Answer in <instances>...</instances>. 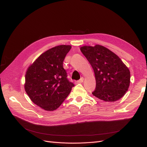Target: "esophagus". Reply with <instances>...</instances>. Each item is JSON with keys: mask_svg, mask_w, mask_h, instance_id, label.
I'll list each match as a JSON object with an SVG mask.
<instances>
[{"mask_svg": "<svg viewBox=\"0 0 147 147\" xmlns=\"http://www.w3.org/2000/svg\"><path fill=\"white\" fill-rule=\"evenodd\" d=\"M83 80H84V78L83 77H82L79 80H78L77 82V83H82L83 82Z\"/></svg>", "mask_w": 147, "mask_h": 147, "instance_id": "obj_1", "label": "esophagus"}]
</instances>
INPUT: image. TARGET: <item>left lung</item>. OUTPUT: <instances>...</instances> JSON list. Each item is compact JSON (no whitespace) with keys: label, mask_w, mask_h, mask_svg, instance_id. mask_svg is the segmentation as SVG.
I'll return each mask as SVG.
<instances>
[{"label":"left lung","mask_w":147,"mask_h":147,"mask_svg":"<svg viewBox=\"0 0 147 147\" xmlns=\"http://www.w3.org/2000/svg\"><path fill=\"white\" fill-rule=\"evenodd\" d=\"M80 51L94 70L96 86L92 95L107 104L121 99L128 90L131 78L129 69L121 59L100 45L83 46Z\"/></svg>","instance_id":"left-lung-1"}]
</instances>
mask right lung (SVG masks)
Masks as SVG:
<instances>
[{"mask_svg": "<svg viewBox=\"0 0 147 147\" xmlns=\"http://www.w3.org/2000/svg\"><path fill=\"white\" fill-rule=\"evenodd\" d=\"M71 48L62 45L49 49L26 70L25 91L35 104L46 111L58 108L74 86L67 78L63 65Z\"/></svg>", "mask_w": 147, "mask_h": 147, "instance_id": "add662e5", "label": "right lung"}]
</instances>
